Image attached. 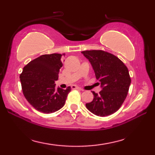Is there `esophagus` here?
Here are the masks:
<instances>
[{
	"instance_id": "esophagus-1",
	"label": "esophagus",
	"mask_w": 155,
	"mask_h": 155,
	"mask_svg": "<svg viewBox=\"0 0 155 155\" xmlns=\"http://www.w3.org/2000/svg\"><path fill=\"white\" fill-rule=\"evenodd\" d=\"M71 89H78V90H82V91H83V90H84L83 89L80 88V87H78V86H75V85H73V86H71Z\"/></svg>"
}]
</instances>
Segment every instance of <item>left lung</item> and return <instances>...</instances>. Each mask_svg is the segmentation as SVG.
<instances>
[{
    "mask_svg": "<svg viewBox=\"0 0 155 155\" xmlns=\"http://www.w3.org/2000/svg\"><path fill=\"white\" fill-rule=\"evenodd\" d=\"M82 54L90 61L102 90L92 92L94 99L86 104L92 114L107 116L120 109L126 99L131 79L126 65L114 54L103 50H86Z\"/></svg>",
    "mask_w": 155,
    "mask_h": 155,
    "instance_id": "obj_1",
    "label": "left lung"
}]
</instances>
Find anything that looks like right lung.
I'll return each instance as SVG.
<instances>
[{
  "label": "right lung",
  "mask_w": 155,
  "mask_h": 155,
  "mask_svg": "<svg viewBox=\"0 0 155 155\" xmlns=\"http://www.w3.org/2000/svg\"><path fill=\"white\" fill-rule=\"evenodd\" d=\"M62 54H44L31 61L23 68L20 81L23 94L36 110L50 114L65 104L71 89H55V81L63 66Z\"/></svg>",
  "instance_id": "add662e5"
}]
</instances>
